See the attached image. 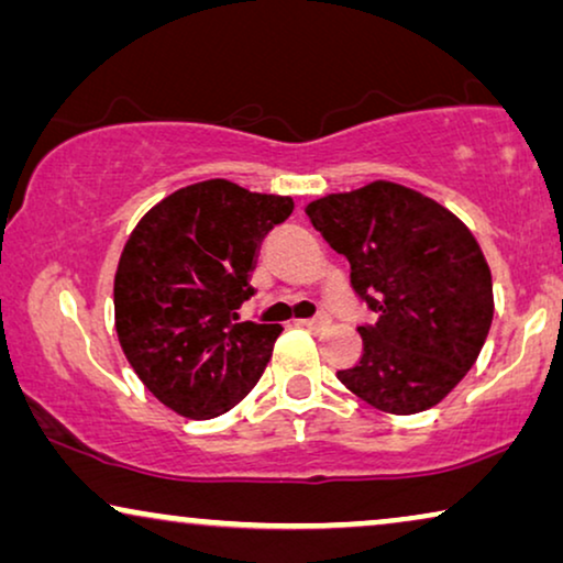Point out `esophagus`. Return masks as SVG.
I'll return each mask as SVG.
<instances>
[{
    "mask_svg": "<svg viewBox=\"0 0 563 563\" xmlns=\"http://www.w3.org/2000/svg\"><path fill=\"white\" fill-rule=\"evenodd\" d=\"M302 325H305V328H310V330H322V328H328V325H330V314L320 312V314H314V318H307V320H302Z\"/></svg>",
    "mask_w": 563,
    "mask_h": 563,
    "instance_id": "34e87169",
    "label": "esophagus"
}]
</instances>
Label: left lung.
I'll list each match as a JSON object with an SVG mask.
<instances>
[{
    "instance_id": "obj_1",
    "label": "left lung",
    "mask_w": 563,
    "mask_h": 563,
    "mask_svg": "<svg viewBox=\"0 0 563 563\" xmlns=\"http://www.w3.org/2000/svg\"><path fill=\"white\" fill-rule=\"evenodd\" d=\"M305 212L349 258L353 291L376 312L358 325L364 353L338 379L391 415L441 402L474 366L495 314L492 274L472 230L395 181L320 197Z\"/></svg>"
}]
</instances>
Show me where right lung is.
I'll list each match as a JSON object with an SVG mask.
<instances>
[{
  "label": "right lung",
  "mask_w": 563,
  "mask_h": 563,
  "mask_svg": "<svg viewBox=\"0 0 563 563\" xmlns=\"http://www.w3.org/2000/svg\"><path fill=\"white\" fill-rule=\"evenodd\" d=\"M291 197L228 179L191 184L145 212L114 274V328L141 382L184 418H218L264 374L276 322H241L251 274Z\"/></svg>",
  "instance_id": "obj_1"
}]
</instances>
